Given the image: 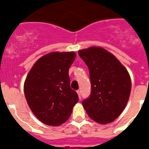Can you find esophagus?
Returning <instances> with one entry per match:
<instances>
[{"instance_id": "1", "label": "esophagus", "mask_w": 149, "mask_h": 149, "mask_svg": "<svg viewBox=\"0 0 149 149\" xmlns=\"http://www.w3.org/2000/svg\"><path fill=\"white\" fill-rule=\"evenodd\" d=\"M77 94H78V97L81 99V91H80L79 90H78V91H77Z\"/></svg>"}]
</instances>
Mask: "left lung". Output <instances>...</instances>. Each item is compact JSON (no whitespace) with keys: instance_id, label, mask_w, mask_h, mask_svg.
Here are the masks:
<instances>
[{"instance_id":"8db88e82","label":"left lung","mask_w":149,"mask_h":149,"mask_svg":"<svg viewBox=\"0 0 149 149\" xmlns=\"http://www.w3.org/2000/svg\"><path fill=\"white\" fill-rule=\"evenodd\" d=\"M88 67L91 92L82 102L91 119L100 124L116 120L126 107L131 92L130 74L113 54L100 47L78 51Z\"/></svg>"}]
</instances>
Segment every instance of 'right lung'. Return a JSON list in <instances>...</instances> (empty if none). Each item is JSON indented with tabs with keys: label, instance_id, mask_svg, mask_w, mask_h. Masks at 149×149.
Returning a JSON list of instances; mask_svg holds the SVG:
<instances>
[{
	"label": "right lung",
	"instance_id": "1",
	"mask_svg": "<svg viewBox=\"0 0 149 149\" xmlns=\"http://www.w3.org/2000/svg\"><path fill=\"white\" fill-rule=\"evenodd\" d=\"M75 52H50L36 61L24 82V94L30 110L42 123L59 126L68 120L78 101L70 88L68 70Z\"/></svg>",
	"mask_w": 149,
	"mask_h": 149
}]
</instances>
